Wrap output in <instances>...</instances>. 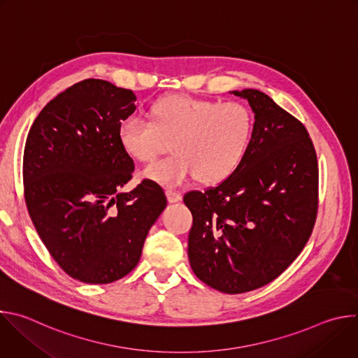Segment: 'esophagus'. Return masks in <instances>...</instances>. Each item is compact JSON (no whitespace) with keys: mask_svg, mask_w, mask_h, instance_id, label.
<instances>
[{"mask_svg":"<svg viewBox=\"0 0 358 358\" xmlns=\"http://www.w3.org/2000/svg\"><path fill=\"white\" fill-rule=\"evenodd\" d=\"M166 195H167L169 202H178L181 199V194L178 191H174V189H167Z\"/></svg>","mask_w":358,"mask_h":358,"instance_id":"esophagus-1","label":"esophagus"}]
</instances>
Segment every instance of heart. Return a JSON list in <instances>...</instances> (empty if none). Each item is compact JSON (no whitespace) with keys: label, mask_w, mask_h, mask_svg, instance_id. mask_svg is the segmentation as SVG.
<instances>
[{"label":"heart","mask_w":358,"mask_h":358,"mask_svg":"<svg viewBox=\"0 0 358 358\" xmlns=\"http://www.w3.org/2000/svg\"><path fill=\"white\" fill-rule=\"evenodd\" d=\"M151 120L123 117L117 138L127 155L150 163L169 150L174 155L151 164L144 174L166 187H177L195 176L215 184L228 178L243 162L255 131L252 110L239 101L170 94L155 101Z\"/></svg>","instance_id":"1"}]
</instances>
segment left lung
<instances>
[{
	"instance_id": "8db88e82",
	"label": "left lung",
	"mask_w": 358,
	"mask_h": 358,
	"mask_svg": "<svg viewBox=\"0 0 358 358\" xmlns=\"http://www.w3.org/2000/svg\"><path fill=\"white\" fill-rule=\"evenodd\" d=\"M255 113L241 166L217 187L184 195L192 214L188 259L199 280L236 294L268 285L308 243L319 208L312 138L290 113L257 89L234 90Z\"/></svg>"
}]
</instances>
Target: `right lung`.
I'll return each mask as SVG.
<instances>
[{"instance_id":"add662e5","label":"right lung","mask_w":358,"mask_h":358,"mask_svg":"<svg viewBox=\"0 0 358 358\" xmlns=\"http://www.w3.org/2000/svg\"><path fill=\"white\" fill-rule=\"evenodd\" d=\"M136 94L85 79L41 110L25 143L27 208L50 257L73 279L110 283L140 261L145 236L167 207L163 188L143 180L134 189L133 159L117 126L134 113Z\"/></svg>"}]
</instances>
